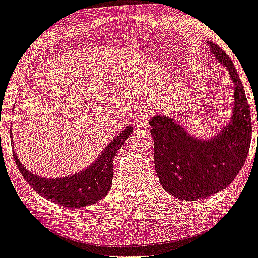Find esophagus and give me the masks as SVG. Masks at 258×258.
I'll return each mask as SVG.
<instances>
[{
  "mask_svg": "<svg viewBox=\"0 0 258 258\" xmlns=\"http://www.w3.org/2000/svg\"><path fill=\"white\" fill-rule=\"evenodd\" d=\"M151 117V112H143L140 113L139 117L136 118V123L139 124V125H145L148 123V120Z\"/></svg>",
  "mask_w": 258,
  "mask_h": 258,
  "instance_id": "obj_1",
  "label": "esophagus"
}]
</instances>
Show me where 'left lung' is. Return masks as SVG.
<instances>
[{
    "instance_id": "1",
    "label": "left lung",
    "mask_w": 258,
    "mask_h": 258,
    "mask_svg": "<svg viewBox=\"0 0 258 258\" xmlns=\"http://www.w3.org/2000/svg\"><path fill=\"white\" fill-rule=\"evenodd\" d=\"M208 44L234 82L230 122L216 137L202 141L170 117L156 115L149 121L157 176L166 191L183 201L206 198L228 187L244 166L250 147V110L243 83L226 52L216 43Z\"/></svg>"
}]
</instances>
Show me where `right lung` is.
Segmentation results:
<instances>
[{
    "label": "right lung",
    "mask_w": 258,
    "mask_h": 258,
    "mask_svg": "<svg viewBox=\"0 0 258 258\" xmlns=\"http://www.w3.org/2000/svg\"><path fill=\"white\" fill-rule=\"evenodd\" d=\"M133 133V127L123 130L111 141L93 165L76 175L59 179L41 178L26 170L13 154L20 172L39 195L63 207H85L97 203L107 195L111 188L113 159L121 146Z\"/></svg>",
    "instance_id": "right-lung-1"
}]
</instances>
